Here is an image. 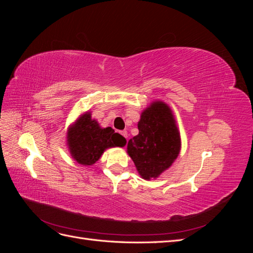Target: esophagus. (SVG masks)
<instances>
[{
    "label": "esophagus",
    "instance_id": "1",
    "mask_svg": "<svg viewBox=\"0 0 253 253\" xmlns=\"http://www.w3.org/2000/svg\"><path fill=\"white\" fill-rule=\"evenodd\" d=\"M121 135L124 136L125 138H127V135H128V134H127V132H126V131H122V132H121Z\"/></svg>",
    "mask_w": 253,
    "mask_h": 253
}]
</instances>
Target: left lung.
I'll list each match as a JSON object with an SVG mask.
<instances>
[{
    "mask_svg": "<svg viewBox=\"0 0 253 253\" xmlns=\"http://www.w3.org/2000/svg\"><path fill=\"white\" fill-rule=\"evenodd\" d=\"M138 135L127 142V154L143 179L157 178L180 152V135L170 106L154 101L138 121Z\"/></svg>",
    "mask_w": 253,
    "mask_h": 253,
    "instance_id": "obj_1",
    "label": "left lung"
}]
</instances>
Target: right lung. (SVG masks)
Here are the masks:
<instances>
[{
	"mask_svg": "<svg viewBox=\"0 0 253 253\" xmlns=\"http://www.w3.org/2000/svg\"><path fill=\"white\" fill-rule=\"evenodd\" d=\"M124 136L112 127H101L90 112H85L67 131V145L72 157L82 166L94 165L103 152L114 147H125Z\"/></svg>",
	"mask_w": 253,
	"mask_h": 253,
	"instance_id": "add662e5",
	"label": "right lung"
}]
</instances>
